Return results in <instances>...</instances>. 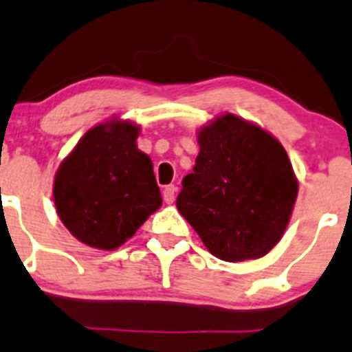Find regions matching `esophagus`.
I'll return each instance as SVG.
<instances>
[{
  "mask_svg": "<svg viewBox=\"0 0 352 352\" xmlns=\"http://www.w3.org/2000/svg\"><path fill=\"white\" fill-rule=\"evenodd\" d=\"M163 199L168 204L173 203V199H175V186H166L163 189Z\"/></svg>",
  "mask_w": 352,
  "mask_h": 352,
  "instance_id": "obj_1",
  "label": "esophagus"
}]
</instances>
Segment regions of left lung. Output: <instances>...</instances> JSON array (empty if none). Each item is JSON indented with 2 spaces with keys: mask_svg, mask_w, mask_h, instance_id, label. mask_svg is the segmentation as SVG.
I'll return each instance as SVG.
<instances>
[{
  "mask_svg": "<svg viewBox=\"0 0 352 352\" xmlns=\"http://www.w3.org/2000/svg\"><path fill=\"white\" fill-rule=\"evenodd\" d=\"M199 155L177 196L180 214L223 261L267 254L284 235L298 180L284 146L227 113L197 135Z\"/></svg>",
  "mask_w": 352,
  "mask_h": 352,
  "instance_id": "obj_1",
  "label": "left lung"
}]
</instances>
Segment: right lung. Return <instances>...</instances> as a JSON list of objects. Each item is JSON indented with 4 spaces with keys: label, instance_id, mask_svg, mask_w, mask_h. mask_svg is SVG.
<instances>
[{
    "label": "right lung",
    "instance_id": "right-lung-1",
    "mask_svg": "<svg viewBox=\"0 0 352 352\" xmlns=\"http://www.w3.org/2000/svg\"><path fill=\"white\" fill-rule=\"evenodd\" d=\"M139 127L120 120L96 125L78 141L54 177L56 211L74 237L117 249L162 206L153 163L139 151Z\"/></svg>",
    "mask_w": 352,
    "mask_h": 352
}]
</instances>
